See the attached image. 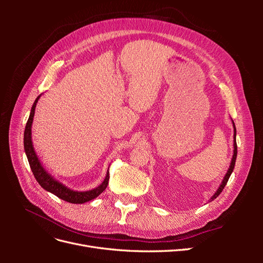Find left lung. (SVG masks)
Segmentation results:
<instances>
[{"label": "left lung", "mask_w": 263, "mask_h": 263, "mask_svg": "<svg viewBox=\"0 0 263 263\" xmlns=\"http://www.w3.org/2000/svg\"><path fill=\"white\" fill-rule=\"evenodd\" d=\"M233 126H234V155H233L232 161H230V165H229V168H228V170H227V172H226V174H225L224 179H222V181H221V183H220V185L218 186V189H217L216 192H215V194H214V195H213V196L210 198V202L214 201L215 198H216V197H217V196L220 194L221 191L224 190L225 185L227 184V182H228V179H229V177H230V174L233 173V171H234V168H235L236 158H237V142H236V126H235V123H234V121H233Z\"/></svg>", "instance_id": "left-lung-1"}]
</instances>
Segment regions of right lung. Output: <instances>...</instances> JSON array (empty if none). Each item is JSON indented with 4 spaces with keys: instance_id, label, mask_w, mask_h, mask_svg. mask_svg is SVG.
<instances>
[{
    "instance_id": "1",
    "label": "right lung",
    "mask_w": 263,
    "mask_h": 263,
    "mask_svg": "<svg viewBox=\"0 0 263 263\" xmlns=\"http://www.w3.org/2000/svg\"><path fill=\"white\" fill-rule=\"evenodd\" d=\"M41 97L42 94L39 95V97H37L33 106H31L30 114L25 127V132H24V149H25V154L28 159L30 169L33 171L34 177L39 183V185H41L44 190L52 193L53 195L58 196L59 198H61V200L67 201L72 204H83L85 202H89L93 200V198L98 197L103 191L106 189L108 184L109 172L107 170L104 181H103L99 186L89 191H74L72 189L66 186L63 183L59 182L57 179H54L51 174L45 169V166L43 165L41 160H39L37 154L35 153V149L33 147V141H31V125H33V121H34L36 104Z\"/></svg>"
}]
</instances>
